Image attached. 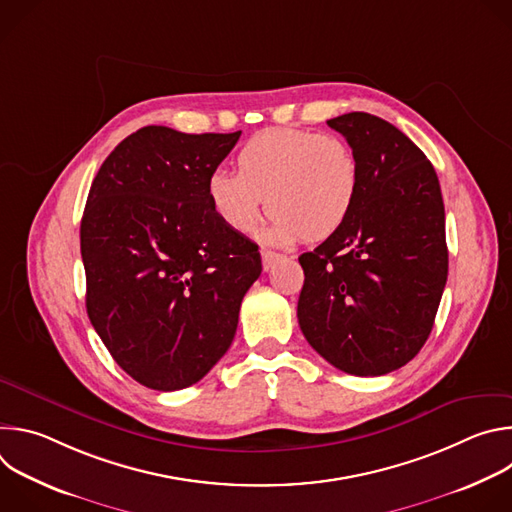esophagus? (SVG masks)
<instances>
[{"label": "esophagus", "mask_w": 512, "mask_h": 512, "mask_svg": "<svg viewBox=\"0 0 512 512\" xmlns=\"http://www.w3.org/2000/svg\"><path fill=\"white\" fill-rule=\"evenodd\" d=\"M279 253H275V251H269V249H261V261H263V269L265 271H269L273 265H275V261H279Z\"/></svg>", "instance_id": "1"}]
</instances>
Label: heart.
I'll return each mask as SVG.
<instances>
[{
  "label": "heart",
  "mask_w": 512,
  "mask_h": 512,
  "mask_svg": "<svg viewBox=\"0 0 512 512\" xmlns=\"http://www.w3.org/2000/svg\"><path fill=\"white\" fill-rule=\"evenodd\" d=\"M358 162L336 135L271 127L253 135L237 154V174L218 170L208 180V200L221 221L251 233L263 212L271 235L283 243L322 241L348 218L358 192Z\"/></svg>",
  "instance_id": "obj_1"
}]
</instances>
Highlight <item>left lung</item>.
<instances>
[{"mask_svg": "<svg viewBox=\"0 0 512 512\" xmlns=\"http://www.w3.org/2000/svg\"><path fill=\"white\" fill-rule=\"evenodd\" d=\"M358 162L344 225L300 257L298 322L332 367L379 377L425 344L448 279L446 212L431 162L389 121L346 113L328 121Z\"/></svg>", "mask_w": 512, "mask_h": 512, "instance_id": "1", "label": "left lung"}]
</instances>
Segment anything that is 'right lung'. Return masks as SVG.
<instances>
[{
  "mask_svg": "<svg viewBox=\"0 0 512 512\" xmlns=\"http://www.w3.org/2000/svg\"><path fill=\"white\" fill-rule=\"evenodd\" d=\"M239 137L141 127L91 184L81 221L87 314L119 367L148 389L190 387L223 358L261 275L257 245L208 200V180Z\"/></svg>",
  "mask_w": 512,
  "mask_h": 512,
  "instance_id": "right-lung-1",
  "label": "right lung"
}]
</instances>
